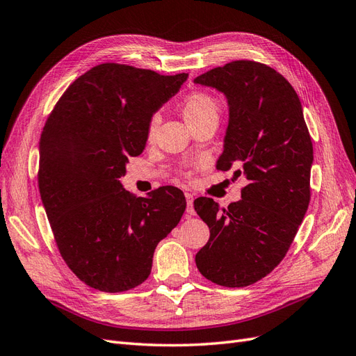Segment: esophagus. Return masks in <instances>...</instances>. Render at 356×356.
<instances>
[{"instance_id":"34e87169","label":"esophagus","mask_w":356,"mask_h":356,"mask_svg":"<svg viewBox=\"0 0 356 356\" xmlns=\"http://www.w3.org/2000/svg\"><path fill=\"white\" fill-rule=\"evenodd\" d=\"M185 196H186V204H188L186 213H188L189 216H195V208H193V195H192V193H189V192H186V193H185Z\"/></svg>"}]
</instances>
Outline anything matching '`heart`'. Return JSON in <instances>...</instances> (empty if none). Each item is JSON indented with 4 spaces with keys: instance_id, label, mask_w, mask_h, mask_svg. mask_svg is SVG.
I'll list each match as a JSON object with an SVG mask.
<instances>
[{
    "instance_id": "heart-1",
    "label": "heart",
    "mask_w": 356,
    "mask_h": 356,
    "mask_svg": "<svg viewBox=\"0 0 356 356\" xmlns=\"http://www.w3.org/2000/svg\"><path fill=\"white\" fill-rule=\"evenodd\" d=\"M181 113L185 115L186 122L193 129L208 120H218L220 115V102L211 94L204 90H193L183 98ZM158 127V115L149 118L147 129V139L152 140L155 138V131Z\"/></svg>"
}]
</instances>
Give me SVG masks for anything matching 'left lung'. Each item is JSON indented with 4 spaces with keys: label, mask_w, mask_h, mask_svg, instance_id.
<instances>
[{
    "label": "left lung",
    "mask_w": 356,
    "mask_h": 356,
    "mask_svg": "<svg viewBox=\"0 0 356 356\" xmlns=\"http://www.w3.org/2000/svg\"><path fill=\"white\" fill-rule=\"evenodd\" d=\"M193 82L226 95L229 126L217 168L241 165L248 180L242 200L227 208L205 196L195 200V211L209 227L196 267L216 284L249 286L280 264L305 217L311 136L295 89L266 64L236 60Z\"/></svg>",
    "instance_id": "1"
}]
</instances>
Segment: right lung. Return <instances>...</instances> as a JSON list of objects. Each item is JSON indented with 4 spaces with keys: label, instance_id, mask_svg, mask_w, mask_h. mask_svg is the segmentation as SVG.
I'll return each instance as SVG.
<instances>
[{
    "label": "right lung",
    "instance_id": "right-lung-1",
    "mask_svg": "<svg viewBox=\"0 0 356 356\" xmlns=\"http://www.w3.org/2000/svg\"><path fill=\"white\" fill-rule=\"evenodd\" d=\"M188 79L104 63L65 89L39 140L38 185L58 251L101 292L130 291L148 279L154 251L185 213L175 186L138 198L123 189L129 156L147 143L152 114Z\"/></svg>",
    "mask_w": 356,
    "mask_h": 356
}]
</instances>
